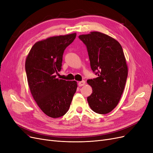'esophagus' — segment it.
<instances>
[{
    "label": "esophagus",
    "instance_id": "1",
    "mask_svg": "<svg viewBox=\"0 0 153 153\" xmlns=\"http://www.w3.org/2000/svg\"><path fill=\"white\" fill-rule=\"evenodd\" d=\"M85 82L84 80H82L81 82H79L78 83V85L79 87H82V86H83L84 85H85Z\"/></svg>",
    "mask_w": 153,
    "mask_h": 153
}]
</instances>
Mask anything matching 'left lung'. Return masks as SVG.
Wrapping results in <instances>:
<instances>
[{
    "label": "left lung",
    "mask_w": 153,
    "mask_h": 153,
    "mask_svg": "<svg viewBox=\"0 0 153 153\" xmlns=\"http://www.w3.org/2000/svg\"><path fill=\"white\" fill-rule=\"evenodd\" d=\"M78 38L85 45L91 69L98 76L87 80L92 87L88 103L94 112L107 114L118 105L127 78L123 49L118 41L98 31Z\"/></svg>",
    "instance_id": "1"
}]
</instances>
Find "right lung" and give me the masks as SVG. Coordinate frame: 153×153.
<instances>
[{"label": "right lung", "instance_id": "obj_1", "mask_svg": "<svg viewBox=\"0 0 153 153\" xmlns=\"http://www.w3.org/2000/svg\"><path fill=\"white\" fill-rule=\"evenodd\" d=\"M76 33L49 37L35 43L26 57L25 70L32 96L41 110L51 118H59L68 111L76 92L75 81L56 78L66 47Z\"/></svg>", "mask_w": 153, "mask_h": 153}]
</instances>
